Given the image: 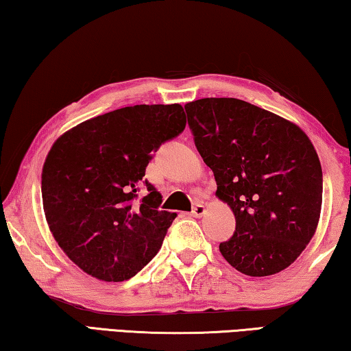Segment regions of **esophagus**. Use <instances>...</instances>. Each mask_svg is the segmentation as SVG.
<instances>
[{
  "mask_svg": "<svg viewBox=\"0 0 351 351\" xmlns=\"http://www.w3.org/2000/svg\"><path fill=\"white\" fill-rule=\"evenodd\" d=\"M204 212H206L204 204H195L192 212H190V215H192V217H201Z\"/></svg>",
  "mask_w": 351,
  "mask_h": 351,
  "instance_id": "obj_1",
  "label": "esophagus"
}]
</instances>
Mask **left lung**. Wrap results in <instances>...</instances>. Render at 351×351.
<instances>
[{"label": "left lung", "instance_id": "left-lung-1", "mask_svg": "<svg viewBox=\"0 0 351 351\" xmlns=\"http://www.w3.org/2000/svg\"><path fill=\"white\" fill-rule=\"evenodd\" d=\"M195 147L217 181V197L235 215L219 243L237 271L265 277L283 271L316 232L322 167L311 141L287 119L232 97L184 105Z\"/></svg>", "mask_w": 351, "mask_h": 351}]
</instances>
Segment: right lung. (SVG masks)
Listing matches in <instances>:
<instances>
[{"instance_id":"obj_1","label":"right lung","mask_w":351,"mask_h":351,"mask_svg":"<svg viewBox=\"0 0 351 351\" xmlns=\"http://www.w3.org/2000/svg\"><path fill=\"white\" fill-rule=\"evenodd\" d=\"M186 128L181 105H134L82 122L62 134L43 165L41 197L49 229L86 274L123 282L162 246L176 213L144 180L164 142ZM147 187L138 199V186Z\"/></svg>"}]
</instances>
